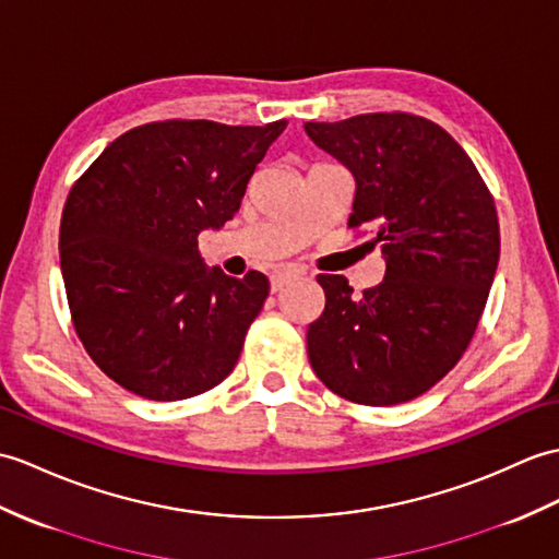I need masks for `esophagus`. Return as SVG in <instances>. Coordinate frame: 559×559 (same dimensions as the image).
<instances>
[{"mask_svg":"<svg viewBox=\"0 0 559 559\" xmlns=\"http://www.w3.org/2000/svg\"><path fill=\"white\" fill-rule=\"evenodd\" d=\"M295 278H300V271H297V269H281V271H276L274 276H271V290L278 293Z\"/></svg>","mask_w":559,"mask_h":559,"instance_id":"esophagus-1","label":"esophagus"}]
</instances>
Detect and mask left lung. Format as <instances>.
<instances>
[{
	"instance_id": "obj_1",
	"label": "left lung",
	"mask_w": 559,
	"mask_h": 559,
	"mask_svg": "<svg viewBox=\"0 0 559 559\" xmlns=\"http://www.w3.org/2000/svg\"><path fill=\"white\" fill-rule=\"evenodd\" d=\"M305 131L353 174L347 226L373 228L385 259L383 281L361 295L345 276H317L326 307L307 329L311 369L357 405H400L472 341L500 259L496 202L469 154L421 116L359 114Z\"/></svg>"
}]
</instances>
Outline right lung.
I'll list each match as a JSON object with an SVG mask.
<instances>
[{
  "mask_svg": "<svg viewBox=\"0 0 559 559\" xmlns=\"http://www.w3.org/2000/svg\"><path fill=\"white\" fill-rule=\"evenodd\" d=\"M285 126H138L71 188L59 230L71 319L87 355L126 391L186 400L236 367L269 278L210 269L198 236L240 210Z\"/></svg>",
  "mask_w": 559,
  "mask_h": 559,
  "instance_id": "add662e5",
  "label": "right lung"
}]
</instances>
